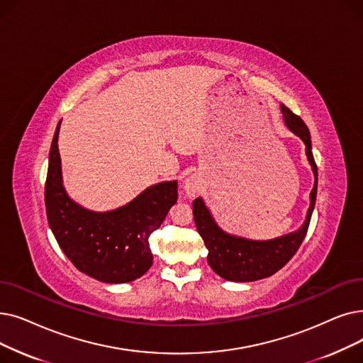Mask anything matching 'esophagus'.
Masks as SVG:
<instances>
[{
    "mask_svg": "<svg viewBox=\"0 0 363 363\" xmlns=\"http://www.w3.org/2000/svg\"><path fill=\"white\" fill-rule=\"evenodd\" d=\"M197 188L199 186H197V184L193 179H188L185 182V191H186L188 196H194L197 193Z\"/></svg>",
    "mask_w": 363,
    "mask_h": 363,
    "instance_id": "34e87169",
    "label": "esophagus"
}]
</instances>
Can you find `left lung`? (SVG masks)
<instances>
[{"label": "left lung", "mask_w": 363, "mask_h": 363, "mask_svg": "<svg viewBox=\"0 0 363 363\" xmlns=\"http://www.w3.org/2000/svg\"><path fill=\"white\" fill-rule=\"evenodd\" d=\"M280 109L288 129L301 138L306 144L307 159L314 173V186L310 193V208L301 228L272 240H249L220 230L201 197L193 201L194 223L209 250L208 262L211 269L218 276L231 281H255L270 277L279 272L301 246L310 225L318 194V166L314 163L311 152L310 132L306 123L295 116L288 106L281 104Z\"/></svg>", "instance_id": "left-lung-1"}]
</instances>
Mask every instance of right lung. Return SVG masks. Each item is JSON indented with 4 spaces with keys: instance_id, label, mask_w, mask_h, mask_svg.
Instances as JSON below:
<instances>
[{
    "instance_id": "add662e5",
    "label": "right lung",
    "mask_w": 363,
    "mask_h": 363,
    "mask_svg": "<svg viewBox=\"0 0 363 363\" xmlns=\"http://www.w3.org/2000/svg\"><path fill=\"white\" fill-rule=\"evenodd\" d=\"M60 121L53 135L45 179V212L64 254L82 273L104 283H125L152 265L148 239L178 200V182L148 186L121 208L93 212L75 203L62 184L57 148Z\"/></svg>"
}]
</instances>
